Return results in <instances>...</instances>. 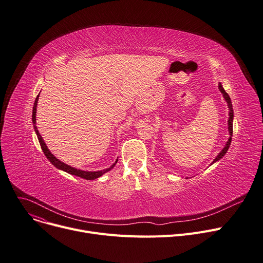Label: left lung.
<instances>
[{"label": "left lung", "mask_w": 263, "mask_h": 263, "mask_svg": "<svg viewBox=\"0 0 263 263\" xmlns=\"http://www.w3.org/2000/svg\"><path fill=\"white\" fill-rule=\"evenodd\" d=\"M218 87H219V90H220V92L222 93V95H223V97H224V99H225V101L227 102V107H229V110H230V112H229V121H227V125H229V132H230V138H229V141H227V143L225 144V146H224V148L220 151V153L216 156V159L212 162V164L211 165H213V164H215L216 162H218V161H220L222 157L226 154V152H227V150H229V148H230V146H231V143H232V136H233V120H234V110H233V104H232V100H231V98H230V96H229V94H227L226 92H225V90L223 89V86H222V84L221 83H219V85H218Z\"/></svg>", "instance_id": "obj_1"}]
</instances>
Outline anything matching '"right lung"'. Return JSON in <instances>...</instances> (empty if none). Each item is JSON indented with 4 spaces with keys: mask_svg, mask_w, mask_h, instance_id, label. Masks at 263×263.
Listing matches in <instances>:
<instances>
[{
    "mask_svg": "<svg viewBox=\"0 0 263 263\" xmlns=\"http://www.w3.org/2000/svg\"><path fill=\"white\" fill-rule=\"evenodd\" d=\"M39 95H40V94H39ZM39 95L37 96V98H36V100H34V103H33L32 117H31V119H32V124H33L34 132H36V134H37V136H38L39 143H40V146H41V148H42V150H43V152H44V155L46 156V159H47L52 165H54L56 168L62 170V171H65V172H67V173H69V174H72V176H76V177L82 178V179H84V180H95V179H98V178H100V177L102 176V174H104L106 172L110 171V170L116 165L118 159L115 161V163H114L111 167H109V168H107V169L98 170V171H84V170H80V169H77V168H74V167H72V166H69V165H67V164H65V163L59 161L55 155H52L51 152L48 150V148H47L45 142L43 141V138H42V136L40 135V133H39L38 129H37V126H36V113H37V104H38Z\"/></svg>",
    "mask_w": 263,
    "mask_h": 263,
    "instance_id": "obj_1",
    "label": "right lung"
}]
</instances>
